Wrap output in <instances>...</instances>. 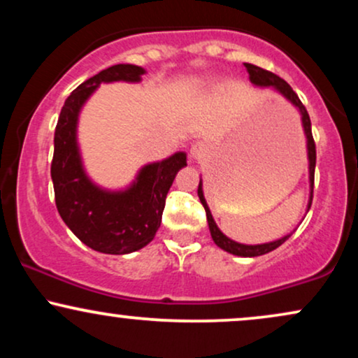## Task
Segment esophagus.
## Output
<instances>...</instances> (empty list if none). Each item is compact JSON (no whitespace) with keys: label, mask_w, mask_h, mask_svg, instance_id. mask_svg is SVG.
Segmentation results:
<instances>
[{"label":"esophagus","mask_w":358,"mask_h":358,"mask_svg":"<svg viewBox=\"0 0 358 358\" xmlns=\"http://www.w3.org/2000/svg\"><path fill=\"white\" fill-rule=\"evenodd\" d=\"M205 153V145L203 143H193L192 148H190V155L192 158H200Z\"/></svg>","instance_id":"obj_1"}]
</instances>
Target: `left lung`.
Listing matches in <instances>:
<instances>
[{"label":"left lung","instance_id":"left-lung-1","mask_svg":"<svg viewBox=\"0 0 358 358\" xmlns=\"http://www.w3.org/2000/svg\"><path fill=\"white\" fill-rule=\"evenodd\" d=\"M244 67H245V71H248L249 79H250V82H252V84L261 85V87H274V89L278 90V92H281L287 101L293 102V104L299 109V113H301L303 127H305V134H306V139H308V159H310L311 195H310V203H308V210H310L311 200H313L316 146H315L313 134H311V121H310V116H308V110H306L305 106H303V102L299 101V97L296 96V92H294V90L291 89V85L287 84L285 79L278 77L276 73H273V72H269V71H264V69L257 67V65L244 64ZM199 199H200V202H202V205H203L205 213H207L208 229H210L213 242H215V244L219 245L220 249L227 250V252L236 254V256H242V257L262 256V254H268V252H271V250H274L276 248H279V245H281L282 242H286L291 237V234H289V236H285V237H282V239H279V241L269 242V244H257V245H245V244H239V242H234V241L229 239L227 236H224V234L220 232V229L217 227L215 220H213L212 213H210V210H208V205H207V202H205L203 190H202V180H200V183H199Z\"/></svg>","mask_w":358,"mask_h":358}]
</instances>
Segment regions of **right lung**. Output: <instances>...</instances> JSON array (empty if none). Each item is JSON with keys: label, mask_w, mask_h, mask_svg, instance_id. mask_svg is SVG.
I'll return each instance as SVG.
<instances>
[{"label": "right lung", "mask_w": 358, "mask_h": 358, "mask_svg": "<svg viewBox=\"0 0 358 358\" xmlns=\"http://www.w3.org/2000/svg\"><path fill=\"white\" fill-rule=\"evenodd\" d=\"M143 73L145 69L138 65L117 64L82 82L65 101L55 127L50 173L57 210L67 227L97 252L129 254L150 244L162 224L175 175L187 166V155L175 153L146 165L124 192L101 190L84 173L76 138L80 108L102 82H138Z\"/></svg>", "instance_id": "right-lung-1"}]
</instances>
